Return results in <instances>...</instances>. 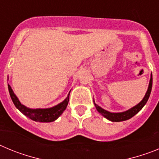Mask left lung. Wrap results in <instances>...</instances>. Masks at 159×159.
I'll use <instances>...</instances> for the list:
<instances>
[{
  "instance_id": "8db88e82",
  "label": "left lung",
  "mask_w": 159,
  "mask_h": 159,
  "mask_svg": "<svg viewBox=\"0 0 159 159\" xmlns=\"http://www.w3.org/2000/svg\"><path fill=\"white\" fill-rule=\"evenodd\" d=\"M152 83H153V79H152V73L151 74V79H150V82H149L148 88H147V91L146 92L145 95L143 97V99L140 101L137 105L134 106L133 107L130 108L129 110L125 111L123 112H111L105 110L103 108H102L101 107H99V105L96 104L94 100V103H95V108L96 110L98 111L99 114H101L104 118H106L107 119L110 120L111 122H122L125 121V120H127V119H130V118H132L133 116H134L138 112H139L142 110V108L145 106V104L147 103V100H148L150 95H151V89H152Z\"/></svg>"
}]
</instances>
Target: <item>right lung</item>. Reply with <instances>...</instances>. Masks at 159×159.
<instances>
[{
    "mask_svg": "<svg viewBox=\"0 0 159 159\" xmlns=\"http://www.w3.org/2000/svg\"><path fill=\"white\" fill-rule=\"evenodd\" d=\"M8 88L11 99H12L14 105L18 110L22 114H24L25 116H27L28 118L31 119L33 121L40 122V123H51V122L57 120L62 115L63 112L65 111L66 107L68 104L70 92H71V91H70L67 96L66 97V99L57 105H56V106L48 108H36V109H33V108L27 107L25 106L20 102L19 99L14 94L12 88L8 84Z\"/></svg>",
    "mask_w": 159,
    "mask_h": 159,
    "instance_id": "add662e5",
    "label": "right lung"
}]
</instances>
